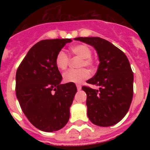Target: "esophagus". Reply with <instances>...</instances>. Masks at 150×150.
Wrapping results in <instances>:
<instances>
[{"mask_svg": "<svg viewBox=\"0 0 150 150\" xmlns=\"http://www.w3.org/2000/svg\"><path fill=\"white\" fill-rule=\"evenodd\" d=\"M76 88H77V90H80V89H81V88H82L81 85L76 84Z\"/></svg>", "mask_w": 150, "mask_h": 150, "instance_id": "1", "label": "esophagus"}]
</instances>
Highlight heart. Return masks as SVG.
Wrapping results in <instances>:
<instances>
[{"instance_id":"obj_1","label":"heart","mask_w":150,"mask_h":150,"mask_svg":"<svg viewBox=\"0 0 150 150\" xmlns=\"http://www.w3.org/2000/svg\"><path fill=\"white\" fill-rule=\"evenodd\" d=\"M71 52L73 55L81 58L79 61V67H87L90 69H95L96 66L95 60L91 56L92 52L90 47L86 44H78L72 46ZM70 63V58L66 52L60 51L55 57V65L61 71L67 68ZM89 76V72L86 68L72 69L66 71L63 74V79L65 83H80Z\"/></svg>"}]
</instances>
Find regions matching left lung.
<instances>
[{
	"mask_svg": "<svg viewBox=\"0 0 150 150\" xmlns=\"http://www.w3.org/2000/svg\"><path fill=\"white\" fill-rule=\"evenodd\" d=\"M94 46L99 57L98 68L88 84L83 86L87 95V115L93 124L108 127L116 124L126 115L133 98L134 74L125 54L110 42L102 38H77Z\"/></svg>",
	"mask_w": 150,
	"mask_h": 150,
	"instance_id": "1",
	"label": "left lung"
}]
</instances>
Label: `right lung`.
Listing matches in <instances>:
<instances>
[{
  "label": "right lung",
  "instance_id": "1",
  "mask_svg": "<svg viewBox=\"0 0 150 150\" xmlns=\"http://www.w3.org/2000/svg\"><path fill=\"white\" fill-rule=\"evenodd\" d=\"M71 39L43 40L30 49L16 75V94L22 111L38 129L52 132L63 128L77 88L61 84L62 76L55 57Z\"/></svg>",
  "mask_w": 150,
  "mask_h": 150
}]
</instances>
